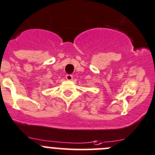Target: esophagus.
Returning a JSON list of instances; mask_svg holds the SVG:
<instances>
[{
    "mask_svg": "<svg viewBox=\"0 0 155 155\" xmlns=\"http://www.w3.org/2000/svg\"><path fill=\"white\" fill-rule=\"evenodd\" d=\"M66 79L68 81L73 80V76H72V75H67V76H66Z\"/></svg>",
    "mask_w": 155,
    "mask_h": 155,
    "instance_id": "1",
    "label": "esophagus"
}]
</instances>
